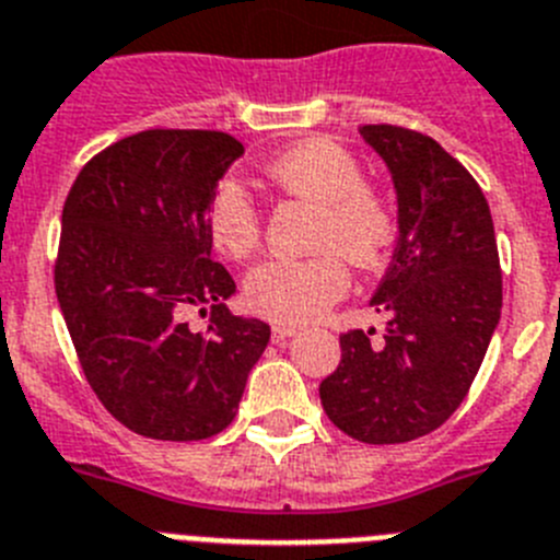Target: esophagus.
Returning <instances> with one entry per match:
<instances>
[{"label":"esophagus","mask_w":560,"mask_h":560,"mask_svg":"<svg viewBox=\"0 0 560 560\" xmlns=\"http://www.w3.org/2000/svg\"><path fill=\"white\" fill-rule=\"evenodd\" d=\"M295 326H284V324H276L273 326V342H284V340H290L292 335H295Z\"/></svg>","instance_id":"esophagus-1"}]
</instances>
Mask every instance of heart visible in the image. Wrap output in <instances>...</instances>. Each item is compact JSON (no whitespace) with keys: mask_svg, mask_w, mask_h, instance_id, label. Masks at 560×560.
<instances>
[{"mask_svg":"<svg viewBox=\"0 0 560 560\" xmlns=\"http://www.w3.org/2000/svg\"><path fill=\"white\" fill-rule=\"evenodd\" d=\"M265 175L281 192L320 206L315 245L306 259H268L245 276V304L276 324H306L324 315L349 290L342 254L360 268H374L396 240L390 200L362 180V164L342 144L315 136L292 144L265 164ZM214 248L245 259L259 245V206L240 180H223L206 209Z\"/></svg>","mask_w":560,"mask_h":560,"instance_id":"1","label":"heart"}]
</instances>
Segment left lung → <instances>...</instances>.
I'll use <instances>...</instances> for the list:
<instances>
[{
    "label": "left lung",
    "instance_id": "8db88e82",
    "mask_svg": "<svg viewBox=\"0 0 560 560\" xmlns=\"http://www.w3.org/2000/svg\"><path fill=\"white\" fill-rule=\"evenodd\" d=\"M396 189L399 240L371 306L374 331L340 335L342 360L320 382L331 424L362 443H405L438 430L475 382L502 312V273L488 200L435 139L362 125Z\"/></svg>",
    "mask_w": 560,
    "mask_h": 560
}]
</instances>
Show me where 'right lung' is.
Segmentation results:
<instances>
[{"label":"right lung","mask_w":560,"mask_h":560,"mask_svg":"<svg viewBox=\"0 0 560 560\" xmlns=\"http://www.w3.org/2000/svg\"><path fill=\"white\" fill-rule=\"evenodd\" d=\"M245 148L220 130H142L94 155L60 218L55 292L83 374L110 416L155 441L234 421L270 326L231 315L206 209ZM186 308L210 312L200 336Z\"/></svg>","instance_id":"add662e5"}]
</instances>
